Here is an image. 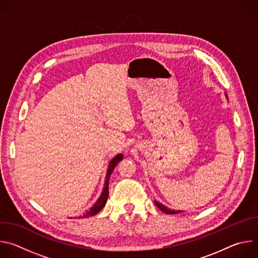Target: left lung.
I'll return each mask as SVG.
<instances>
[{
	"mask_svg": "<svg viewBox=\"0 0 258 258\" xmlns=\"http://www.w3.org/2000/svg\"><path fill=\"white\" fill-rule=\"evenodd\" d=\"M226 96H227V95H226ZM154 203H155V205H156L161 211H163V212L166 213V214H175V213H180V212H182L181 210H172V209H169V208H167L166 206L162 205L161 203H159V202H157V201H155V200H154Z\"/></svg>",
	"mask_w": 258,
	"mask_h": 258,
	"instance_id": "1",
	"label": "left lung"
}]
</instances>
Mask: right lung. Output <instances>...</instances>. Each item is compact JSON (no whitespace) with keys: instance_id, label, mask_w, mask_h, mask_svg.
I'll use <instances>...</instances> for the list:
<instances>
[{"instance_id":"right-lung-1","label":"right lung","mask_w":258,"mask_h":258,"mask_svg":"<svg viewBox=\"0 0 258 258\" xmlns=\"http://www.w3.org/2000/svg\"><path fill=\"white\" fill-rule=\"evenodd\" d=\"M123 159V155L122 154H118L116 155L115 157H113L111 159V161L109 162V166H108V169H107V173H106V178H105V183H104V189H103V192L101 194V196L99 197V199L97 200V202L86 212L84 213L83 215H81L79 218H85V217H89V216H93L95 214H97L106 204L107 202V198H108V195H109V191H108V188H109V178H110V174L112 173L114 167L117 165V163L119 161H121Z\"/></svg>"}]
</instances>
